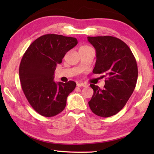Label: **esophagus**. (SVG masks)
Here are the masks:
<instances>
[{
    "label": "esophagus",
    "instance_id": "esophagus-1",
    "mask_svg": "<svg viewBox=\"0 0 154 154\" xmlns=\"http://www.w3.org/2000/svg\"><path fill=\"white\" fill-rule=\"evenodd\" d=\"M77 85L78 87H84V88H86L88 86L86 83H77Z\"/></svg>",
    "mask_w": 154,
    "mask_h": 154
}]
</instances>
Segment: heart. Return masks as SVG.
<instances>
[{
  "mask_svg": "<svg viewBox=\"0 0 154 154\" xmlns=\"http://www.w3.org/2000/svg\"><path fill=\"white\" fill-rule=\"evenodd\" d=\"M89 48H90V47H88V46H85V45H83V46H82L79 49H89Z\"/></svg>",
  "mask_w": 154,
  "mask_h": 154,
  "instance_id": "heart-1",
  "label": "heart"
}]
</instances>
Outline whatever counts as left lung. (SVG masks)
<instances>
[{"instance_id": "obj_1", "label": "left lung", "mask_w": 154, "mask_h": 154, "mask_svg": "<svg viewBox=\"0 0 154 154\" xmlns=\"http://www.w3.org/2000/svg\"><path fill=\"white\" fill-rule=\"evenodd\" d=\"M96 52L93 72L106 77L103 89L90 84L94 90L88 102L94 113L103 118L123 109L137 84L138 68L132 52L124 41L114 36H88Z\"/></svg>"}]
</instances>
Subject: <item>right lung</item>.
<instances>
[{
    "label": "right lung",
    "mask_w": 154,
    "mask_h": 154,
    "mask_svg": "<svg viewBox=\"0 0 154 154\" xmlns=\"http://www.w3.org/2000/svg\"><path fill=\"white\" fill-rule=\"evenodd\" d=\"M76 38L55 34L40 36L26 51L19 69L23 92L38 114L53 117L64 110L76 83H56L54 71L65 54L77 44Z\"/></svg>",
    "instance_id": "obj_1"
}]
</instances>
